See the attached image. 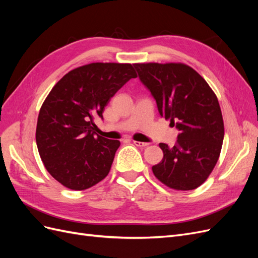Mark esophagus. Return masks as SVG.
<instances>
[{"label": "esophagus", "instance_id": "esophagus-1", "mask_svg": "<svg viewBox=\"0 0 258 258\" xmlns=\"http://www.w3.org/2000/svg\"><path fill=\"white\" fill-rule=\"evenodd\" d=\"M132 143H134L136 146H139V147H145L148 145V143H144V142H139V141H132Z\"/></svg>", "mask_w": 258, "mask_h": 258}]
</instances>
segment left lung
I'll list each match as a JSON object with an SVG mask.
<instances>
[{
    "label": "left lung",
    "mask_w": 258,
    "mask_h": 258,
    "mask_svg": "<svg viewBox=\"0 0 258 258\" xmlns=\"http://www.w3.org/2000/svg\"><path fill=\"white\" fill-rule=\"evenodd\" d=\"M161 117L179 134L173 147L160 143L163 158L153 166L161 183L176 190L197 188L212 172L224 140L220 103L204 77L184 63H135Z\"/></svg>",
    "instance_id": "obj_1"
}]
</instances>
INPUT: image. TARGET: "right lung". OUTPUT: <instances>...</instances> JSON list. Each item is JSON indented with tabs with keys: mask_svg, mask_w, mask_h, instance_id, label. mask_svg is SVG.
I'll return each instance as SVG.
<instances>
[{
	"mask_svg": "<svg viewBox=\"0 0 258 258\" xmlns=\"http://www.w3.org/2000/svg\"><path fill=\"white\" fill-rule=\"evenodd\" d=\"M137 73L130 63L76 68L53 86L40 110L36 145L49 174L73 190H84L108 174L118 140L98 136L93 119L103 118L108 101Z\"/></svg>",
	"mask_w": 258,
	"mask_h": 258,
	"instance_id": "1",
	"label": "right lung"
}]
</instances>
